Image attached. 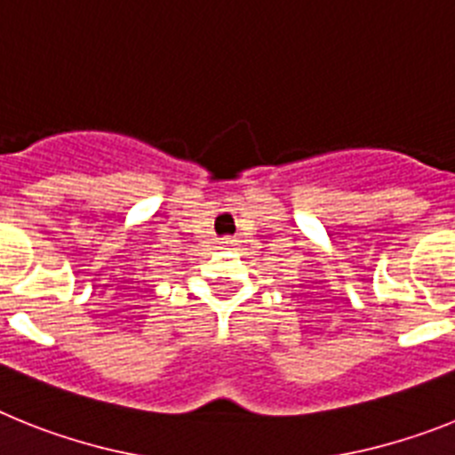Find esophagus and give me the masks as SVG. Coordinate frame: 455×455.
<instances>
[{
    "instance_id": "1",
    "label": "esophagus",
    "mask_w": 455,
    "mask_h": 455,
    "mask_svg": "<svg viewBox=\"0 0 455 455\" xmlns=\"http://www.w3.org/2000/svg\"><path fill=\"white\" fill-rule=\"evenodd\" d=\"M231 243H233V240H228V238H227V240H224V244H231Z\"/></svg>"
}]
</instances>
